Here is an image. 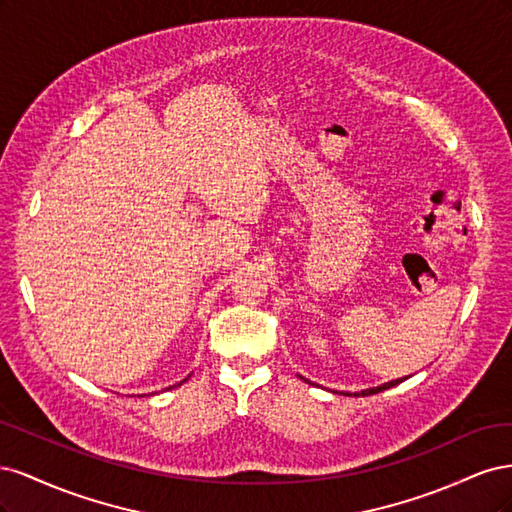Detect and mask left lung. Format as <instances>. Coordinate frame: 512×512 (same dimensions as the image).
Masks as SVG:
<instances>
[{
  "label": "left lung",
  "mask_w": 512,
  "mask_h": 512,
  "mask_svg": "<svg viewBox=\"0 0 512 512\" xmlns=\"http://www.w3.org/2000/svg\"><path fill=\"white\" fill-rule=\"evenodd\" d=\"M406 380V378H404ZM404 380H391V382H386V384H382V386H376V389H367V391H361V393H354V397L356 395H376V393H380V391H386V389H391V386H395V384H399V382H404Z\"/></svg>",
  "instance_id": "left-lung-1"
}]
</instances>
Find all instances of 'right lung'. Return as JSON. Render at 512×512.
I'll use <instances>...</instances> for the list:
<instances>
[{"label": "right lung", "mask_w": 512, "mask_h": 512, "mask_svg": "<svg viewBox=\"0 0 512 512\" xmlns=\"http://www.w3.org/2000/svg\"><path fill=\"white\" fill-rule=\"evenodd\" d=\"M185 380H188V378H185ZM185 380H183V382H185ZM179 384H181V382H179ZM179 384H175V386H179ZM170 389H173V386H170Z\"/></svg>", "instance_id": "1"}]
</instances>
